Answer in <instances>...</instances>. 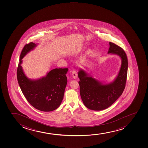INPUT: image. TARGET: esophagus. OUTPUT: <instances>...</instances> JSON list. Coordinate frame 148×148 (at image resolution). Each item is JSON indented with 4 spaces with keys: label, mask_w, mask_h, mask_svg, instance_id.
<instances>
[{
    "label": "esophagus",
    "mask_w": 148,
    "mask_h": 148,
    "mask_svg": "<svg viewBox=\"0 0 148 148\" xmlns=\"http://www.w3.org/2000/svg\"><path fill=\"white\" fill-rule=\"evenodd\" d=\"M72 76L73 78H77V71L75 70H73V71H72Z\"/></svg>",
    "instance_id": "1"
}]
</instances>
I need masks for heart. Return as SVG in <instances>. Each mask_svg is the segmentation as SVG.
Instances as JSON below:
<instances>
[{
    "label": "heart",
    "mask_w": 148,
    "mask_h": 148,
    "mask_svg": "<svg viewBox=\"0 0 148 148\" xmlns=\"http://www.w3.org/2000/svg\"><path fill=\"white\" fill-rule=\"evenodd\" d=\"M82 48H78L76 50H75V52H74V53L75 54H77V53H79L80 51H82ZM91 50H89V52H91Z\"/></svg>",
    "instance_id": "heart-1"
}]
</instances>
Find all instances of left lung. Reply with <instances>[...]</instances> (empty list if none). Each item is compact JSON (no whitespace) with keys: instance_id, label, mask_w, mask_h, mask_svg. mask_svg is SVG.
I'll use <instances>...</instances> for the list:
<instances>
[{"instance_id":"8db88e82","label":"left lung","mask_w":148,"mask_h":148,"mask_svg":"<svg viewBox=\"0 0 148 148\" xmlns=\"http://www.w3.org/2000/svg\"><path fill=\"white\" fill-rule=\"evenodd\" d=\"M108 54L116 55L121 59V68L116 78L110 83L100 82L84 70L79 69L78 77L80 94L86 107L93 110L107 109L121 96L125 87L128 60L124 50L114 43L109 42Z\"/></svg>"}]
</instances>
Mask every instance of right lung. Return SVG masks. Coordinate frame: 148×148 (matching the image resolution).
<instances>
[{"label": "right lung", "mask_w": 148, "mask_h": 148, "mask_svg": "<svg viewBox=\"0 0 148 148\" xmlns=\"http://www.w3.org/2000/svg\"><path fill=\"white\" fill-rule=\"evenodd\" d=\"M38 44L30 42L23 48L17 69V79L22 92L32 107L43 112H51L59 107L63 100L68 69H54L36 79L28 78L21 66L22 59Z\"/></svg>", "instance_id": "obj_1"}]
</instances>
